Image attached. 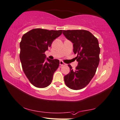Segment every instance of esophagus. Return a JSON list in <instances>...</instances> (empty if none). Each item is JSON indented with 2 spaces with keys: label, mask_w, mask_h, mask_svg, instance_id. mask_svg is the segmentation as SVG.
Returning a JSON list of instances; mask_svg holds the SVG:
<instances>
[{
  "label": "esophagus",
  "mask_w": 120,
  "mask_h": 120,
  "mask_svg": "<svg viewBox=\"0 0 120 120\" xmlns=\"http://www.w3.org/2000/svg\"><path fill=\"white\" fill-rule=\"evenodd\" d=\"M65 65L66 64H65L64 62L62 61H60V65H61V66H65Z\"/></svg>",
  "instance_id": "obj_1"
}]
</instances>
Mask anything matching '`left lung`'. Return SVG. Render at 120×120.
<instances>
[{
	"instance_id": "obj_1",
	"label": "left lung",
	"mask_w": 120,
	"mask_h": 120,
	"mask_svg": "<svg viewBox=\"0 0 120 120\" xmlns=\"http://www.w3.org/2000/svg\"><path fill=\"white\" fill-rule=\"evenodd\" d=\"M63 34L73 44L78 62L75 70L68 65L70 72L64 76L65 83L69 88L79 90L88 84L96 72L99 63L98 41L86 30H63Z\"/></svg>"
}]
</instances>
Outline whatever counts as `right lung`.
I'll return each instance as SVG.
<instances>
[{"label":"right lung","mask_w":120,"mask_h":120,"mask_svg":"<svg viewBox=\"0 0 120 120\" xmlns=\"http://www.w3.org/2000/svg\"><path fill=\"white\" fill-rule=\"evenodd\" d=\"M61 34L62 30L34 28L22 36L20 42V60L26 76L36 87L43 88L51 83L60 62L57 59L47 58L46 60L45 52Z\"/></svg>","instance_id":"add662e5"}]
</instances>
